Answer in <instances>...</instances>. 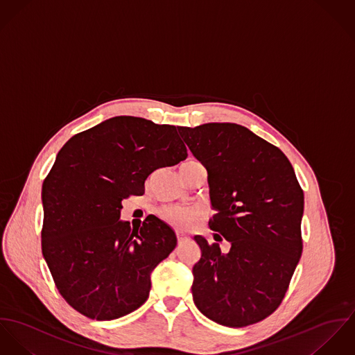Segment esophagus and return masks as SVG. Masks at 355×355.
Masks as SVG:
<instances>
[{"instance_id": "obj_1", "label": "esophagus", "mask_w": 355, "mask_h": 355, "mask_svg": "<svg viewBox=\"0 0 355 355\" xmlns=\"http://www.w3.org/2000/svg\"><path fill=\"white\" fill-rule=\"evenodd\" d=\"M177 239H178V243L182 245V243H185V242L189 241V236H185V234H182V233H177Z\"/></svg>"}]
</instances>
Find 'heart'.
<instances>
[{
	"label": "heart",
	"instance_id": "1",
	"mask_svg": "<svg viewBox=\"0 0 355 355\" xmlns=\"http://www.w3.org/2000/svg\"><path fill=\"white\" fill-rule=\"evenodd\" d=\"M196 160H188L182 163L181 167H185ZM160 218L170 226L178 230H191L196 226L197 220L201 215V208L196 205H167L160 211Z\"/></svg>",
	"mask_w": 355,
	"mask_h": 355
}]
</instances>
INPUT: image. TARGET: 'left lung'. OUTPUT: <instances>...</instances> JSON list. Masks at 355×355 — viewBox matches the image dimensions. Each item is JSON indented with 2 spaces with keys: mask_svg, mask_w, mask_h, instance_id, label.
<instances>
[{
  "mask_svg": "<svg viewBox=\"0 0 355 355\" xmlns=\"http://www.w3.org/2000/svg\"><path fill=\"white\" fill-rule=\"evenodd\" d=\"M178 132L208 171L216 209L209 227L232 243L223 254L195 236L201 259L193 301L222 325L259 322L282 304L301 259L304 191L287 157L245 126L214 122Z\"/></svg>",
  "mask_w": 355,
  "mask_h": 355,
  "instance_id": "8db88e82",
  "label": "left lung"
}]
</instances>
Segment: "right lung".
<instances>
[{
    "mask_svg": "<svg viewBox=\"0 0 355 355\" xmlns=\"http://www.w3.org/2000/svg\"><path fill=\"white\" fill-rule=\"evenodd\" d=\"M187 157L175 126L129 116L80 132L60 150L42 187V253L75 311L114 320L147 301L151 271L177 238L155 216L132 230L119 220L121 201L143 195L153 171Z\"/></svg>",
    "mask_w": 355,
    "mask_h": 355,
    "instance_id": "right-lung-1",
    "label": "right lung"
}]
</instances>
